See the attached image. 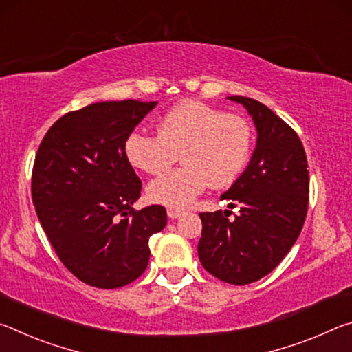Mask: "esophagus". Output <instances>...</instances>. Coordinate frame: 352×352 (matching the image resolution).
<instances>
[{
	"mask_svg": "<svg viewBox=\"0 0 352 352\" xmlns=\"http://www.w3.org/2000/svg\"><path fill=\"white\" fill-rule=\"evenodd\" d=\"M182 214H183V211H182V210H177V208H169V210H168V216H169L170 219L180 217Z\"/></svg>",
	"mask_w": 352,
	"mask_h": 352,
	"instance_id": "obj_1",
	"label": "esophagus"
}]
</instances>
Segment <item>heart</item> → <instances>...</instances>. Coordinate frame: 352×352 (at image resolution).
Here are the masks:
<instances>
[{
	"label": "heart",
	"mask_w": 352,
	"mask_h": 352,
	"mask_svg": "<svg viewBox=\"0 0 352 352\" xmlns=\"http://www.w3.org/2000/svg\"><path fill=\"white\" fill-rule=\"evenodd\" d=\"M253 130L245 118L199 100H183L157 124V135L132 132L124 152L133 168L158 175L177 162L183 164L148 184L155 204L186 208L208 184L230 186L252 155Z\"/></svg>",
	"instance_id": "1"
}]
</instances>
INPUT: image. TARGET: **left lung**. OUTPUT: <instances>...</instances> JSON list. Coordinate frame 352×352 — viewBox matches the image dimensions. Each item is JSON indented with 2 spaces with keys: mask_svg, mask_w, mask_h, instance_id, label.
I'll return each mask as SVG.
<instances>
[{
  "mask_svg": "<svg viewBox=\"0 0 352 352\" xmlns=\"http://www.w3.org/2000/svg\"><path fill=\"white\" fill-rule=\"evenodd\" d=\"M230 99L252 115L258 142L247 169L220 195L230 208L239 205L241 214H199V258L220 281L245 285L269 275L300 236L309 206V169L302 142L287 122L252 98Z\"/></svg>",
  "mask_w": 352,
  "mask_h": 352,
  "instance_id": "8db88e82",
  "label": "left lung"
}]
</instances>
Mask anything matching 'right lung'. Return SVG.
<instances>
[{"label":"right lung","instance_id":"right-lung-1","mask_svg":"<svg viewBox=\"0 0 352 352\" xmlns=\"http://www.w3.org/2000/svg\"><path fill=\"white\" fill-rule=\"evenodd\" d=\"M155 105L126 99L69 111L35 155L31 192L40 223L63 265L93 287L138 279L148 264V239L168 222L162 205L132 208L142 184L124 152Z\"/></svg>","mask_w":352,"mask_h":352}]
</instances>
